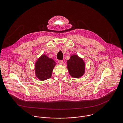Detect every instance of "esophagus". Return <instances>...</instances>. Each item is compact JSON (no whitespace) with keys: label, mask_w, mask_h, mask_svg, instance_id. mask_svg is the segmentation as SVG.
<instances>
[{"label":"esophagus","mask_w":123,"mask_h":123,"mask_svg":"<svg viewBox=\"0 0 123 123\" xmlns=\"http://www.w3.org/2000/svg\"><path fill=\"white\" fill-rule=\"evenodd\" d=\"M58 63L60 65H62L63 64V61L62 60H59L58 61Z\"/></svg>","instance_id":"obj_1"}]
</instances>
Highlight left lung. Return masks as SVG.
Returning a JSON list of instances; mask_svg holds the SVG:
<instances>
[{"mask_svg": "<svg viewBox=\"0 0 123 123\" xmlns=\"http://www.w3.org/2000/svg\"><path fill=\"white\" fill-rule=\"evenodd\" d=\"M67 67L70 75L76 78L82 76L85 72V64L82 59L73 55L67 61Z\"/></svg>", "mask_w": 123, "mask_h": 123, "instance_id": "obj_1", "label": "left lung"}]
</instances>
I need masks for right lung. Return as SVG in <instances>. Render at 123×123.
<instances>
[{"instance_id":"1","label":"right lung","mask_w":123,"mask_h":123,"mask_svg":"<svg viewBox=\"0 0 123 123\" xmlns=\"http://www.w3.org/2000/svg\"><path fill=\"white\" fill-rule=\"evenodd\" d=\"M55 65V62L53 59L48 58L46 55H42L35 64L36 76L41 80L50 78Z\"/></svg>"}]
</instances>
